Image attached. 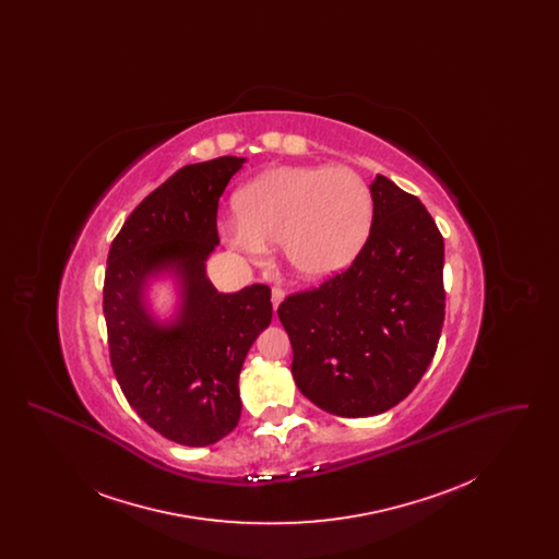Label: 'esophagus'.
Returning <instances> with one entry per match:
<instances>
[{
	"label": "esophagus",
	"mask_w": 559,
	"mask_h": 559,
	"mask_svg": "<svg viewBox=\"0 0 559 559\" xmlns=\"http://www.w3.org/2000/svg\"><path fill=\"white\" fill-rule=\"evenodd\" d=\"M283 299H285V292H283L281 287H274V289H272V306H274V310L281 306Z\"/></svg>",
	"instance_id": "1"
}]
</instances>
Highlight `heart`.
Wrapping results in <instances>:
<instances>
[{"mask_svg": "<svg viewBox=\"0 0 559 559\" xmlns=\"http://www.w3.org/2000/svg\"><path fill=\"white\" fill-rule=\"evenodd\" d=\"M237 212L219 222L222 239L251 260L283 242L289 266L308 281L344 272L371 235L367 182L344 165L267 169L242 188Z\"/></svg>", "mask_w": 559, "mask_h": 559, "instance_id": "heart-1", "label": "heart"}]
</instances>
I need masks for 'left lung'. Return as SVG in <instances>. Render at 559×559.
Listing matches in <instances>:
<instances>
[{
    "instance_id": "8db88e82",
    "label": "left lung",
    "mask_w": 559,
    "mask_h": 559,
    "mask_svg": "<svg viewBox=\"0 0 559 559\" xmlns=\"http://www.w3.org/2000/svg\"><path fill=\"white\" fill-rule=\"evenodd\" d=\"M371 197V235L352 266L278 306L299 392L337 417H372L406 399L444 322L436 222L385 176L377 174Z\"/></svg>"
}]
</instances>
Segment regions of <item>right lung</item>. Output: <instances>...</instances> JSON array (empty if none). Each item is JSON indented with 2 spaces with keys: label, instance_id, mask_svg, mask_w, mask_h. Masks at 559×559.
<instances>
[{
  "label": "right lung",
  "instance_id": "1",
  "mask_svg": "<svg viewBox=\"0 0 559 559\" xmlns=\"http://www.w3.org/2000/svg\"><path fill=\"white\" fill-rule=\"evenodd\" d=\"M245 157L178 169L126 219L108 251L105 319L115 377L133 411L163 438L210 447L240 419L245 356L272 320L270 289L217 293L205 262L219 245L217 201ZM171 275L169 321L147 306L150 281Z\"/></svg>",
  "mask_w": 559,
  "mask_h": 559
}]
</instances>
